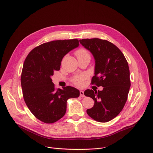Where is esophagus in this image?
Wrapping results in <instances>:
<instances>
[{"instance_id": "esophagus-1", "label": "esophagus", "mask_w": 153, "mask_h": 153, "mask_svg": "<svg viewBox=\"0 0 153 153\" xmlns=\"http://www.w3.org/2000/svg\"><path fill=\"white\" fill-rule=\"evenodd\" d=\"M79 94H80V97H84V92H83L82 91H80V92H79Z\"/></svg>"}]
</instances>
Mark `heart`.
I'll return each mask as SVG.
<instances>
[{"instance_id":"obj_1","label":"heart","mask_w":153,"mask_h":153,"mask_svg":"<svg viewBox=\"0 0 153 153\" xmlns=\"http://www.w3.org/2000/svg\"><path fill=\"white\" fill-rule=\"evenodd\" d=\"M75 54L78 58H82V57H86V56H90L88 51L85 48H80L78 50L75 52ZM82 78L81 77L76 78L74 80V82L75 84H78V85H80V84H82Z\"/></svg>"}]
</instances>
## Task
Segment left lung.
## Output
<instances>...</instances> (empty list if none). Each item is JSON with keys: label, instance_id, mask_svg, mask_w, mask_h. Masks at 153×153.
<instances>
[{"label": "left lung", "instance_id": "obj_1", "mask_svg": "<svg viewBox=\"0 0 153 153\" xmlns=\"http://www.w3.org/2000/svg\"><path fill=\"white\" fill-rule=\"evenodd\" d=\"M79 42L95 60L91 83L103 87L102 91H84V95L95 101L87 114L97 122H108L119 114L127 100L131 86L128 62L120 50L106 40L84 39Z\"/></svg>", "mask_w": 153, "mask_h": 153}]
</instances>
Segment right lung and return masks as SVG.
<instances>
[{
	"label": "right lung",
	"mask_w": 153,
	"mask_h": 153,
	"mask_svg": "<svg viewBox=\"0 0 153 153\" xmlns=\"http://www.w3.org/2000/svg\"><path fill=\"white\" fill-rule=\"evenodd\" d=\"M78 46L76 39L46 42L33 48L24 61L21 78L24 99L41 122L59 120L65 114L67 100L79 96V91L71 86L56 90L51 78L60 69L64 56Z\"/></svg>",
	"instance_id": "obj_1"
}]
</instances>
